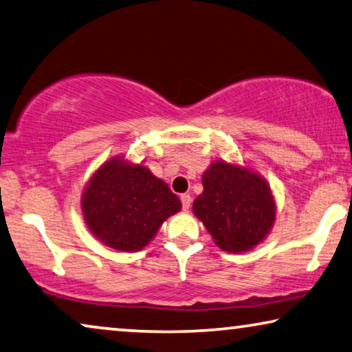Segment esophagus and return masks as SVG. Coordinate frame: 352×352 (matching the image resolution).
<instances>
[{
	"instance_id": "1",
	"label": "esophagus",
	"mask_w": 352,
	"mask_h": 352,
	"mask_svg": "<svg viewBox=\"0 0 352 352\" xmlns=\"http://www.w3.org/2000/svg\"><path fill=\"white\" fill-rule=\"evenodd\" d=\"M180 201H182V207H183V210H188L191 207V196L188 192H185V194H182L180 196Z\"/></svg>"
}]
</instances>
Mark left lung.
<instances>
[{
	"label": "left lung",
	"mask_w": 352,
	"mask_h": 352,
	"mask_svg": "<svg viewBox=\"0 0 352 352\" xmlns=\"http://www.w3.org/2000/svg\"><path fill=\"white\" fill-rule=\"evenodd\" d=\"M202 185L192 210L219 248L239 253L265 237L275 219V202L264 178L217 161L204 174Z\"/></svg>",
	"instance_id": "left-lung-1"
}]
</instances>
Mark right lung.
<instances>
[{
    "mask_svg": "<svg viewBox=\"0 0 352 352\" xmlns=\"http://www.w3.org/2000/svg\"><path fill=\"white\" fill-rule=\"evenodd\" d=\"M180 208V199L146 167L117 158L96 170L82 199L91 232L120 251L144 248L162 221Z\"/></svg>",
    "mask_w": 352,
    "mask_h": 352,
    "instance_id": "add662e5",
    "label": "right lung"
}]
</instances>
